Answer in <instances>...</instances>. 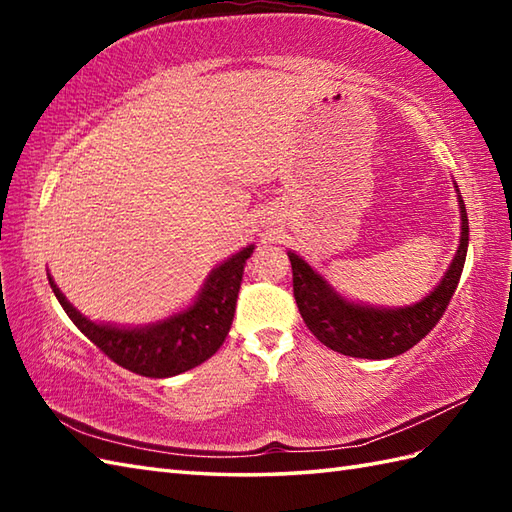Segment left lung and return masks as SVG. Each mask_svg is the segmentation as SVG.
Here are the masks:
<instances>
[{"label": "left lung", "mask_w": 512, "mask_h": 512, "mask_svg": "<svg viewBox=\"0 0 512 512\" xmlns=\"http://www.w3.org/2000/svg\"><path fill=\"white\" fill-rule=\"evenodd\" d=\"M455 191H458L462 220L458 253L451 259V266L440 279V284L411 306L376 308L345 299L306 259L288 250L297 308L308 330L325 347L345 356L383 361V358L405 354L433 330V325L440 321L460 284L466 248H469V217H466V206L458 184H455Z\"/></svg>", "instance_id": "left-lung-1"}]
</instances>
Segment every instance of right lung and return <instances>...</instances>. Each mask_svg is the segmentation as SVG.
I'll return each instance as SVG.
<instances>
[{"label": "right lung", "mask_w": 512, "mask_h": 512, "mask_svg": "<svg viewBox=\"0 0 512 512\" xmlns=\"http://www.w3.org/2000/svg\"><path fill=\"white\" fill-rule=\"evenodd\" d=\"M253 250L255 244H250L215 266L189 308L136 328L90 321L65 299L50 273L48 281L76 328L116 365L140 376L169 378L202 365L222 347L233 323L244 264Z\"/></svg>", "instance_id": "right-lung-1"}]
</instances>
